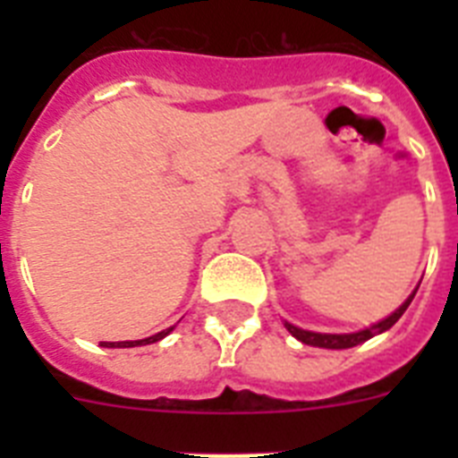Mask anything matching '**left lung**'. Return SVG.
I'll return each mask as SVG.
<instances>
[{
    "label": "left lung",
    "instance_id": "left-lung-1",
    "mask_svg": "<svg viewBox=\"0 0 458 458\" xmlns=\"http://www.w3.org/2000/svg\"><path fill=\"white\" fill-rule=\"evenodd\" d=\"M415 298V291H412L411 295L406 298V302H403L402 307L396 311H392L390 317L383 318V321L374 323V326L365 327V330H360V333H349V335H326V333H311V330H302V327L293 326V323L284 321V327L289 330L291 335H293L295 339H301L302 344H310V346H318V349H351V346H358V344L367 342V339H371L374 335H380L386 333V330H390L392 326H394L399 318H402L403 311L408 310V305H411V301Z\"/></svg>",
    "mask_w": 458,
    "mask_h": 458
}]
</instances>
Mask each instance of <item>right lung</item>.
Here are the masks:
<instances>
[{"instance_id": "1", "label": "right lung", "mask_w": 458, "mask_h": 458, "mask_svg": "<svg viewBox=\"0 0 458 458\" xmlns=\"http://www.w3.org/2000/svg\"><path fill=\"white\" fill-rule=\"evenodd\" d=\"M172 330L174 327H167V330H163V333H157V335H153V337H147V339H137V342H100V346H105V349H132V346H144V344L160 342V339L167 337Z\"/></svg>"}]
</instances>
